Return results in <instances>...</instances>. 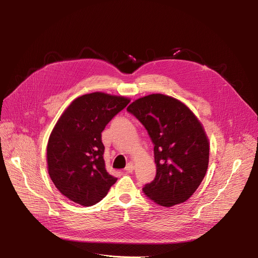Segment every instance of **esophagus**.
<instances>
[{
    "mask_svg": "<svg viewBox=\"0 0 258 258\" xmlns=\"http://www.w3.org/2000/svg\"><path fill=\"white\" fill-rule=\"evenodd\" d=\"M134 169H135L134 163H133V162H128V163L126 164V166H125V170H126L127 172H133Z\"/></svg>",
    "mask_w": 258,
    "mask_h": 258,
    "instance_id": "obj_1",
    "label": "esophagus"
}]
</instances>
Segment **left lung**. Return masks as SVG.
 <instances>
[{"label":"left lung","instance_id":"obj_1","mask_svg":"<svg viewBox=\"0 0 258 258\" xmlns=\"http://www.w3.org/2000/svg\"><path fill=\"white\" fill-rule=\"evenodd\" d=\"M127 111L143 123L154 144L156 176L144 193L165 207L187 201L208 168L209 140L202 122L186 104L163 94L139 98Z\"/></svg>","mask_w":258,"mask_h":258}]
</instances>
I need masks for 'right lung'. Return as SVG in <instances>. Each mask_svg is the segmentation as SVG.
I'll return each instance as SVG.
<instances>
[{
  "mask_svg": "<svg viewBox=\"0 0 258 258\" xmlns=\"http://www.w3.org/2000/svg\"><path fill=\"white\" fill-rule=\"evenodd\" d=\"M131 99L103 92L73 100L47 146L48 172L58 191L83 206L100 202L117 180L105 168L101 133Z\"/></svg>",
  "mask_w": 258,
  "mask_h": 258,
  "instance_id": "obj_1",
  "label": "right lung"
}]
</instances>
